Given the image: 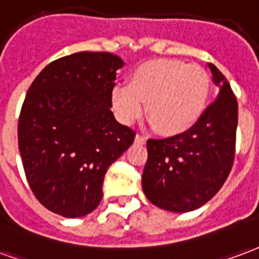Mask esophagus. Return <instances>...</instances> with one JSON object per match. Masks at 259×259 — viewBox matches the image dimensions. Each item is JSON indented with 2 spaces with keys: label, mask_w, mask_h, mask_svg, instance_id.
<instances>
[{
  "label": "esophagus",
  "mask_w": 259,
  "mask_h": 259,
  "mask_svg": "<svg viewBox=\"0 0 259 259\" xmlns=\"http://www.w3.org/2000/svg\"><path fill=\"white\" fill-rule=\"evenodd\" d=\"M146 141H148V138L143 137V135H137V137H135V142L139 143V145H143V143H146Z\"/></svg>",
  "instance_id": "1"
}]
</instances>
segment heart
I'll return each instance as SVG.
<instances>
[{
  "label": "heart",
  "instance_id": "1",
  "mask_svg": "<svg viewBox=\"0 0 259 259\" xmlns=\"http://www.w3.org/2000/svg\"><path fill=\"white\" fill-rule=\"evenodd\" d=\"M211 78L199 65L156 59L132 70L128 84L111 90V105L118 120L132 124L145 113L165 135L189 131L203 117L208 103Z\"/></svg>",
  "mask_w": 259,
  "mask_h": 259
}]
</instances>
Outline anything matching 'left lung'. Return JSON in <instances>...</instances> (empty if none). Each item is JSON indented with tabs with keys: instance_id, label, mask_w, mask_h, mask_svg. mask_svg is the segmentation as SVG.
<instances>
[{
	"instance_id": "8db88e82",
	"label": "left lung",
	"mask_w": 259,
	"mask_h": 259,
	"mask_svg": "<svg viewBox=\"0 0 259 259\" xmlns=\"http://www.w3.org/2000/svg\"><path fill=\"white\" fill-rule=\"evenodd\" d=\"M220 94L189 131L149 139L142 174L152 204L172 212L200 208L225 184L235 160L237 101L225 75L208 63Z\"/></svg>"
}]
</instances>
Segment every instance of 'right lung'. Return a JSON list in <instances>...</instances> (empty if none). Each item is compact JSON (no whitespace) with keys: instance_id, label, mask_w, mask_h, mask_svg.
<instances>
[{"instance_id":"add662e5","label":"right lung","mask_w":259,"mask_h":259,"mask_svg":"<svg viewBox=\"0 0 259 259\" xmlns=\"http://www.w3.org/2000/svg\"><path fill=\"white\" fill-rule=\"evenodd\" d=\"M121 58L77 52L45 66L24 98L18 142L24 174L45 208L80 218L99 205L111 164L135 132L116 121L111 90Z\"/></svg>"}]
</instances>
